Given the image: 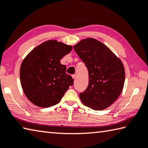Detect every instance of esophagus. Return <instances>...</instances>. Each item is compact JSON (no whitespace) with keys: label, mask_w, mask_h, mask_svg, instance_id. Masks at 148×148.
I'll return each mask as SVG.
<instances>
[{"label":"esophagus","mask_w":148,"mask_h":148,"mask_svg":"<svg viewBox=\"0 0 148 148\" xmlns=\"http://www.w3.org/2000/svg\"><path fill=\"white\" fill-rule=\"evenodd\" d=\"M76 76H77V75L75 74H73V75H72V78H73L74 79H75L76 78Z\"/></svg>","instance_id":"obj_1"}]
</instances>
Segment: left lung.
<instances>
[{
  "mask_svg": "<svg viewBox=\"0 0 148 148\" xmlns=\"http://www.w3.org/2000/svg\"><path fill=\"white\" fill-rule=\"evenodd\" d=\"M88 72V85L79 93L85 106L103 110L116 100L125 81V69L120 59L100 41L93 38L80 41L74 46Z\"/></svg>",
  "mask_w": 148,
  "mask_h": 148,
  "instance_id": "obj_1",
  "label": "left lung"
}]
</instances>
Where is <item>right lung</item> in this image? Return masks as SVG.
Instances as JSON below:
<instances>
[{
  "mask_svg": "<svg viewBox=\"0 0 148 148\" xmlns=\"http://www.w3.org/2000/svg\"><path fill=\"white\" fill-rule=\"evenodd\" d=\"M72 47L56 40L45 41L24 59L20 69L23 90L35 106L50 107L58 103L74 79L60 60Z\"/></svg>",
  "mask_w": 148,
  "mask_h": 148,
  "instance_id": "add662e5",
  "label": "right lung"
}]
</instances>
